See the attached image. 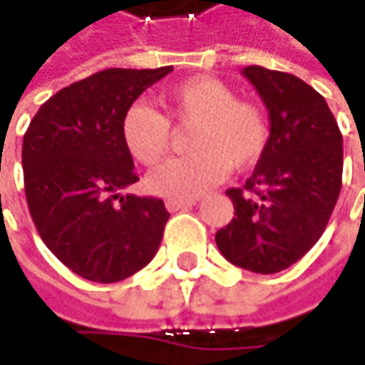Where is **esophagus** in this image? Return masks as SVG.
Segmentation results:
<instances>
[{"label": "esophagus", "mask_w": 365, "mask_h": 365, "mask_svg": "<svg viewBox=\"0 0 365 365\" xmlns=\"http://www.w3.org/2000/svg\"><path fill=\"white\" fill-rule=\"evenodd\" d=\"M196 205V198H169L167 200V209L169 211H180V209H187Z\"/></svg>", "instance_id": "34e87169"}]
</instances>
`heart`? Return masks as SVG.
<instances>
[{"instance_id": "heart-1", "label": "heart", "mask_w": 365, "mask_h": 365, "mask_svg": "<svg viewBox=\"0 0 365 365\" xmlns=\"http://www.w3.org/2000/svg\"><path fill=\"white\" fill-rule=\"evenodd\" d=\"M167 117L194 126L185 158L154 169L145 185L163 198H194L217 183L228 169H245L262 156L268 141L264 111L237 99L235 91L215 78H190L160 97ZM122 141L141 165L160 163L171 143V126L160 111L133 103L122 118Z\"/></svg>"}]
</instances>
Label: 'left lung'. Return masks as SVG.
<instances>
[{
  "label": "left lung",
  "mask_w": 365,
  "mask_h": 365,
  "mask_svg": "<svg viewBox=\"0 0 365 365\" xmlns=\"http://www.w3.org/2000/svg\"><path fill=\"white\" fill-rule=\"evenodd\" d=\"M270 135L243 187L226 194L235 217L217 230L222 255L245 270L289 268L324 235L342 185V135L326 99L292 73L250 65Z\"/></svg>",
  "instance_id": "obj_1"
}]
</instances>
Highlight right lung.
Instances as JSON below:
<instances>
[{"instance_id":"obj_1","label":"right lung","mask_w":365,"mask_h":365,"mask_svg":"<svg viewBox=\"0 0 365 365\" xmlns=\"http://www.w3.org/2000/svg\"><path fill=\"white\" fill-rule=\"evenodd\" d=\"M171 71H97L52 95L25 133V194L37 232L88 281H122L148 266L160 247L169 220L165 202L122 194L139 180L122 141V118Z\"/></svg>"}]
</instances>
